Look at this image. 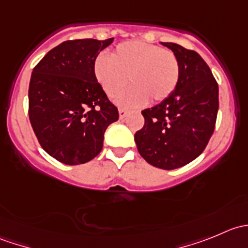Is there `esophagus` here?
Instances as JSON below:
<instances>
[{
    "mask_svg": "<svg viewBox=\"0 0 248 248\" xmlns=\"http://www.w3.org/2000/svg\"><path fill=\"white\" fill-rule=\"evenodd\" d=\"M127 114H128V112H127L124 109H119V116L121 120L124 119V117L127 116Z\"/></svg>",
    "mask_w": 248,
    "mask_h": 248,
    "instance_id": "obj_1",
    "label": "esophagus"
}]
</instances>
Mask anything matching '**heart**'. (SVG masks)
Masks as SVG:
<instances>
[{"label": "heart", "instance_id": "b5f03b06", "mask_svg": "<svg viewBox=\"0 0 248 248\" xmlns=\"http://www.w3.org/2000/svg\"><path fill=\"white\" fill-rule=\"evenodd\" d=\"M97 82L109 98L116 97L128 80L131 86L122 92L116 103L124 108H139L166 99L180 78L179 60L170 50L141 41L119 44L110 57L99 55L93 62Z\"/></svg>", "mask_w": 248, "mask_h": 248}]
</instances>
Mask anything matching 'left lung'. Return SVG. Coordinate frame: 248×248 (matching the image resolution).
<instances>
[{"label":"left lung","mask_w":248,"mask_h":248,"mask_svg":"<svg viewBox=\"0 0 248 248\" xmlns=\"http://www.w3.org/2000/svg\"><path fill=\"white\" fill-rule=\"evenodd\" d=\"M179 60L180 78L171 94L142 110L145 124L134 134L140 156L157 168H180L204 151L218 111V85L201 55L163 43Z\"/></svg>","instance_id":"1"}]
</instances>
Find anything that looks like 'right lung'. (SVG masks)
Returning <instances> with one entry per match:
<instances>
[{"instance_id": "1", "label": "right lung", "mask_w": 248, "mask_h": 248, "mask_svg": "<svg viewBox=\"0 0 248 248\" xmlns=\"http://www.w3.org/2000/svg\"><path fill=\"white\" fill-rule=\"evenodd\" d=\"M114 38L77 39L55 46L32 72L29 116L44 151L68 166L86 163L103 149L104 133L119 120L93 74V62Z\"/></svg>"}]
</instances>
